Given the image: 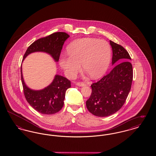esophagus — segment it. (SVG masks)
<instances>
[{
	"mask_svg": "<svg viewBox=\"0 0 156 156\" xmlns=\"http://www.w3.org/2000/svg\"><path fill=\"white\" fill-rule=\"evenodd\" d=\"M76 85L79 86V87H83L85 85V84L83 83V82H76Z\"/></svg>",
	"mask_w": 156,
	"mask_h": 156,
	"instance_id": "esophagus-1",
	"label": "esophagus"
}]
</instances>
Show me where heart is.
<instances>
[{"mask_svg": "<svg viewBox=\"0 0 156 156\" xmlns=\"http://www.w3.org/2000/svg\"><path fill=\"white\" fill-rule=\"evenodd\" d=\"M68 55H61L59 66L69 78H74L83 68L93 79L101 77L108 70L111 59V47L104 40L82 38L67 46Z\"/></svg>", "mask_w": 156, "mask_h": 156, "instance_id": "b5f03b06", "label": "heart"}]
</instances>
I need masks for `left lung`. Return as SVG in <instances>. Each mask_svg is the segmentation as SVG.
Segmentation results:
<instances>
[{"label":"left lung","mask_w":156,"mask_h":156,"mask_svg":"<svg viewBox=\"0 0 156 156\" xmlns=\"http://www.w3.org/2000/svg\"><path fill=\"white\" fill-rule=\"evenodd\" d=\"M112 48V65L108 74L91 85L92 93L86 102L88 110L99 117H106L123 106L131 89L133 68L129 54L122 45L110 40Z\"/></svg>","instance_id":"8db88e82"}]
</instances>
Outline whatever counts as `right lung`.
<instances>
[{
  "instance_id": "add662e5",
  "label": "right lung",
  "mask_w": 156,
  "mask_h": 156,
  "mask_svg": "<svg viewBox=\"0 0 156 156\" xmlns=\"http://www.w3.org/2000/svg\"><path fill=\"white\" fill-rule=\"evenodd\" d=\"M69 37L66 33L57 32L38 39L28 47L24 55L23 60L32 52H44L51 55L55 61L58 62L63 44ZM21 79L24 97L36 111L42 114L52 115L62 109L66 92L71 87V81L66 77L55 75L52 82L48 87L41 90H33L24 81L21 66Z\"/></svg>"
}]
</instances>
